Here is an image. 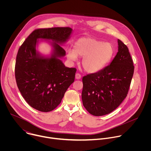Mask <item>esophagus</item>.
Wrapping results in <instances>:
<instances>
[{
    "mask_svg": "<svg viewBox=\"0 0 151 151\" xmlns=\"http://www.w3.org/2000/svg\"><path fill=\"white\" fill-rule=\"evenodd\" d=\"M75 78H76V79H80L81 78V74L79 73H76V75H75Z\"/></svg>",
    "mask_w": 151,
    "mask_h": 151,
    "instance_id": "1",
    "label": "esophagus"
}]
</instances>
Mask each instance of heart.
Listing matches in <instances>:
<instances>
[{
	"label": "heart",
	"mask_w": 151,
	"mask_h": 151,
	"mask_svg": "<svg viewBox=\"0 0 151 151\" xmlns=\"http://www.w3.org/2000/svg\"><path fill=\"white\" fill-rule=\"evenodd\" d=\"M114 52V47L111 43L93 37H82L75 43L74 50L67 51V57L72 61H76L78 56L83 57V69L94 73L104 68L112 58Z\"/></svg>",
	"instance_id": "1"
}]
</instances>
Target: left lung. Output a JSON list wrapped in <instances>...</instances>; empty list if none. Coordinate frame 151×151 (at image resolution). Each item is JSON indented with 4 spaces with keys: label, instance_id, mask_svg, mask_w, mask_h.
<instances>
[{
    "label": "left lung",
    "instance_id": "obj_1",
    "mask_svg": "<svg viewBox=\"0 0 151 151\" xmlns=\"http://www.w3.org/2000/svg\"><path fill=\"white\" fill-rule=\"evenodd\" d=\"M118 52L108 66L83 76V105L94 116L109 114L128 94L134 66L128 48L118 40Z\"/></svg>",
    "mask_w": 151,
    "mask_h": 151
}]
</instances>
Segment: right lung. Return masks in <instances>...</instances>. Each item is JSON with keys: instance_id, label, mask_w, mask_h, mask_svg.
<instances>
[{"instance_id": "add662e5", "label": "right lung", "mask_w": 151, "mask_h": 151, "mask_svg": "<svg viewBox=\"0 0 151 151\" xmlns=\"http://www.w3.org/2000/svg\"><path fill=\"white\" fill-rule=\"evenodd\" d=\"M72 32L68 27L36 29L18 50L15 66L17 87L26 102L37 111L48 112L55 109L75 81L76 69L64 65L60 58L65 55L66 51L57 44L65 42ZM37 38L55 42L54 53L50 58L36 53Z\"/></svg>"}]
</instances>
